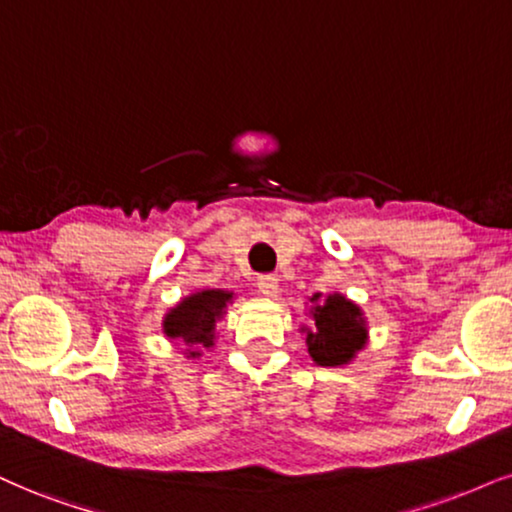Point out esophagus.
Here are the masks:
<instances>
[{
  "mask_svg": "<svg viewBox=\"0 0 512 512\" xmlns=\"http://www.w3.org/2000/svg\"><path fill=\"white\" fill-rule=\"evenodd\" d=\"M256 287H258V292H261L263 296H268V299H275L277 292H280V282H277V277H273V275L258 277Z\"/></svg>",
  "mask_w": 512,
  "mask_h": 512,
  "instance_id": "esophagus-1",
  "label": "esophagus"
}]
</instances>
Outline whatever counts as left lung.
I'll use <instances>...</instances> for the list:
<instances>
[{
    "label": "left lung",
    "mask_w": 512,
    "mask_h": 512,
    "mask_svg": "<svg viewBox=\"0 0 512 512\" xmlns=\"http://www.w3.org/2000/svg\"><path fill=\"white\" fill-rule=\"evenodd\" d=\"M313 294L311 308V327H301L306 332V346L311 358L325 368H337V365H349L356 353L368 344V323L361 306L353 304L344 294Z\"/></svg>",
    "instance_id": "8db88e82"
}]
</instances>
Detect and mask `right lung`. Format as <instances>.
Wrapping results in <instances>:
<instances>
[{"mask_svg": "<svg viewBox=\"0 0 512 512\" xmlns=\"http://www.w3.org/2000/svg\"><path fill=\"white\" fill-rule=\"evenodd\" d=\"M235 294L225 289H201L185 296L178 306L163 315V334L168 339L185 342L187 358H199L201 351L194 346L213 349L216 346V323L225 315L227 304H232Z\"/></svg>", "mask_w": 512, "mask_h": 512, "instance_id": "right-lung-1", "label": "right lung"}]
</instances>
